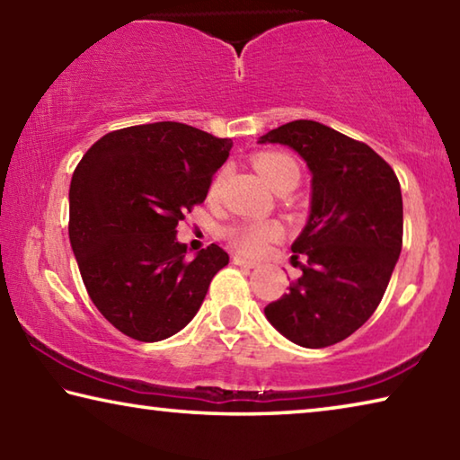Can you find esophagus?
Segmentation results:
<instances>
[{"instance_id": "1", "label": "esophagus", "mask_w": 460, "mask_h": 460, "mask_svg": "<svg viewBox=\"0 0 460 460\" xmlns=\"http://www.w3.org/2000/svg\"><path fill=\"white\" fill-rule=\"evenodd\" d=\"M233 263H235V266H241V268H249V270L258 268V261L245 260V258H241V255H235V258H233Z\"/></svg>"}]
</instances>
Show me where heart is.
I'll list each match as a JSON object with an SVG mask.
<instances>
[{
  "mask_svg": "<svg viewBox=\"0 0 460 460\" xmlns=\"http://www.w3.org/2000/svg\"><path fill=\"white\" fill-rule=\"evenodd\" d=\"M255 170L266 181L271 189H279L288 182H298V166L292 158L284 154H260L253 160ZM282 237V227L274 221H258V223H243L235 225L227 231V239L237 249L239 253L245 255H258L268 249L271 241H278Z\"/></svg>",
  "mask_w": 460,
  "mask_h": 460,
  "instance_id": "heart-1",
  "label": "heart"
}]
</instances>
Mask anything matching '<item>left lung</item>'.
<instances>
[{"mask_svg": "<svg viewBox=\"0 0 460 460\" xmlns=\"http://www.w3.org/2000/svg\"><path fill=\"white\" fill-rule=\"evenodd\" d=\"M258 144L288 146L313 174L308 219L292 243L302 276L263 313L296 345H334L367 323L384 298L402 252L400 182L367 144L318 121H290Z\"/></svg>", "mask_w": 460, "mask_h": 460, "instance_id": "8db88e82", "label": "left lung"}]
</instances>
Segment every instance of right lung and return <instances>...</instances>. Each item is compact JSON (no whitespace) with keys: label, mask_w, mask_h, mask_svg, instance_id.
<instances>
[{"label":"right lung","mask_w":460,"mask_h":460,"mask_svg":"<svg viewBox=\"0 0 460 460\" xmlns=\"http://www.w3.org/2000/svg\"><path fill=\"white\" fill-rule=\"evenodd\" d=\"M233 142L176 121L111 131L89 147L68 190V239L93 305L131 339L155 342L189 324L219 245L186 260L176 225L207 199Z\"/></svg>","instance_id":"1"}]
</instances>
